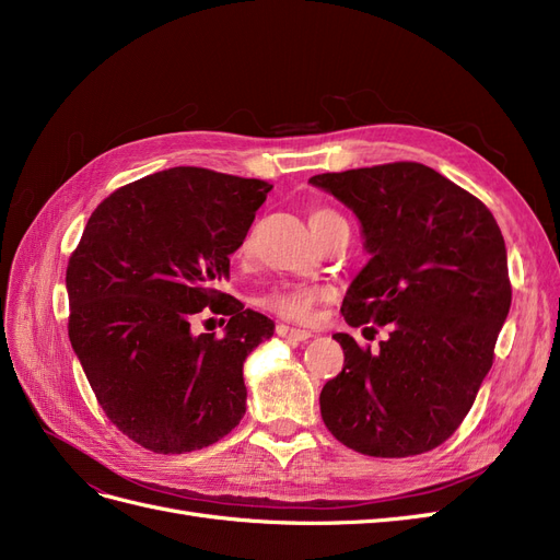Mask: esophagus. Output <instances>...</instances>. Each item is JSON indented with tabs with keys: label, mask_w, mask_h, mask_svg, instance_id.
I'll list each match as a JSON object with an SVG mask.
<instances>
[{
	"label": "esophagus",
	"mask_w": 560,
	"mask_h": 560,
	"mask_svg": "<svg viewBox=\"0 0 560 560\" xmlns=\"http://www.w3.org/2000/svg\"><path fill=\"white\" fill-rule=\"evenodd\" d=\"M276 334L282 336V338H290V341H308V338L313 336L306 329H296V327H290V325H278Z\"/></svg>",
	"instance_id": "obj_1"
}]
</instances>
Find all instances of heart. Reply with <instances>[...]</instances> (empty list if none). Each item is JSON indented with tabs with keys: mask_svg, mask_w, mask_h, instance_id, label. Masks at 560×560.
Instances as JSON below:
<instances>
[{
	"mask_svg": "<svg viewBox=\"0 0 560 560\" xmlns=\"http://www.w3.org/2000/svg\"><path fill=\"white\" fill-rule=\"evenodd\" d=\"M308 222L313 233L317 238L325 243L329 235L338 229H348L346 217L341 212H336L334 208L327 206H315L308 212ZM254 247V231H247L243 235V241L238 245L241 257H247ZM327 299V290L313 282H280L273 284L270 290H266L257 303L282 319H292V322H311L319 308V303Z\"/></svg>",
	"mask_w": 560,
	"mask_h": 560,
	"instance_id": "b5f03b06",
	"label": "heart"
}]
</instances>
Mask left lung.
Returning <instances> with one entry per match:
<instances>
[{"label":"left lung","instance_id":"obj_1","mask_svg":"<svg viewBox=\"0 0 560 560\" xmlns=\"http://www.w3.org/2000/svg\"><path fill=\"white\" fill-rule=\"evenodd\" d=\"M311 182L360 217L371 252L343 299L346 322L389 329L378 354L350 334H334L346 360L322 387V420L338 442L374 457L442 446L477 399L512 306L495 217L463 186L413 161Z\"/></svg>","mask_w":560,"mask_h":560}]
</instances>
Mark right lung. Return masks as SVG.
<instances>
[{
    "label": "right lung",
    "instance_id": "right-lung-1",
    "mask_svg": "<svg viewBox=\"0 0 560 560\" xmlns=\"http://www.w3.org/2000/svg\"><path fill=\"white\" fill-rule=\"evenodd\" d=\"M270 189L191 165L147 175L100 202L67 261V334L83 374L147 451L206 448L245 416L243 362L276 325L219 284ZM206 307L228 317L222 337L190 331Z\"/></svg>",
    "mask_w": 560,
    "mask_h": 560
}]
</instances>
